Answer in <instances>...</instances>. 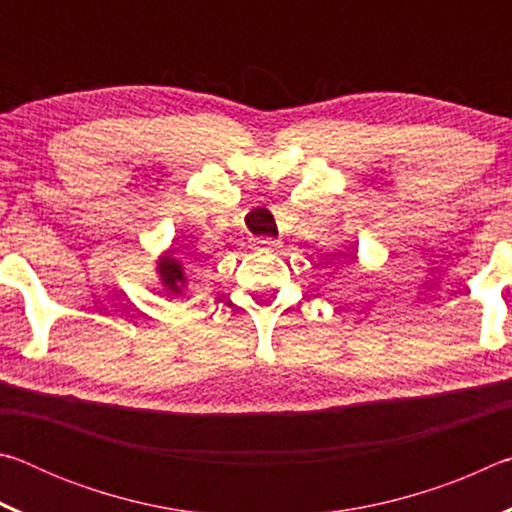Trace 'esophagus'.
Wrapping results in <instances>:
<instances>
[{
  "instance_id": "1",
  "label": "esophagus",
  "mask_w": 512,
  "mask_h": 512,
  "mask_svg": "<svg viewBox=\"0 0 512 512\" xmlns=\"http://www.w3.org/2000/svg\"><path fill=\"white\" fill-rule=\"evenodd\" d=\"M257 248L264 250V253H277V250H280V241H275V239H259L257 241Z\"/></svg>"
}]
</instances>
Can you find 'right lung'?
Segmentation results:
<instances>
[{
  "mask_svg": "<svg viewBox=\"0 0 512 512\" xmlns=\"http://www.w3.org/2000/svg\"><path fill=\"white\" fill-rule=\"evenodd\" d=\"M155 271L160 275V282L162 287L167 289L173 296H178V293H183V287L187 284V275H185V266L180 259L173 253V248H169L167 253L158 257V262H155Z\"/></svg>",
  "mask_w": 512,
  "mask_h": 512,
  "instance_id": "1",
  "label": "right lung"
}]
</instances>
